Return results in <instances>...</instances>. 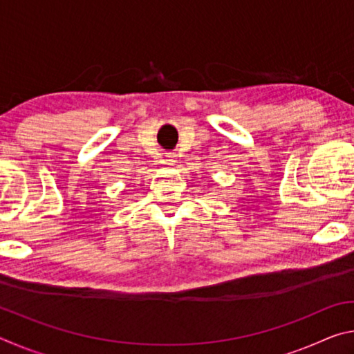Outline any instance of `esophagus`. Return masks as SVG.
Segmentation results:
<instances>
[{"mask_svg": "<svg viewBox=\"0 0 354 354\" xmlns=\"http://www.w3.org/2000/svg\"><path fill=\"white\" fill-rule=\"evenodd\" d=\"M175 162H176V154L167 153L165 154V164L167 165H175Z\"/></svg>", "mask_w": 354, "mask_h": 354, "instance_id": "34e87169", "label": "esophagus"}]
</instances>
